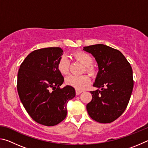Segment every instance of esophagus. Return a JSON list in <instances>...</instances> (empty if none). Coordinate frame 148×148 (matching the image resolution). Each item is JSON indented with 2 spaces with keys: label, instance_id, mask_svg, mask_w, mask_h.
I'll list each match as a JSON object with an SVG mask.
<instances>
[{
  "label": "esophagus",
  "instance_id": "1",
  "mask_svg": "<svg viewBox=\"0 0 148 148\" xmlns=\"http://www.w3.org/2000/svg\"><path fill=\"white\" fill-rule=\"evenodd\" d=\"M82 92V91H79V90H76V94L77 95H79L80 93H81Z\"/></svg>",
  "mask_w": 148,
  "mask_h": 148
}]
</instances>
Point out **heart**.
Segmentation results:
<instances>
[{"mask_svg": "<svg viewBox=\"0 0 148 148\" xmlns=\"http://www.w3.org/2000/svg\"><path fill=\"white\" fill-rule=\"evenodd\" d=\"M72 57L74 60L78 61L84 66L82 72H86L90 76L94 77L97 76V69L92 65L93 59L86 52L79 51L72 54ZM57 67L59 72L62 75L68 74L69 72V61L65 56H62L58 60ZM65 83L67 86H71L76 90L81 91L85 87L90 83V78L87 75H82V76H69L65 79Z\"/></svg>", "mask_w": 148, "mask_h": 148, "instance_id": "obj_1", "label": "heart"}]
</instances>
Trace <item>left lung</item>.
Here are the masks:
<instances>
[{
    "label": "left lung",
    "mask_w": 148,
    "mask_h": 148,
    "mask_svg": "<svg viewBox=\"0 0 148 148\" xmlns=\"http://www.w3.org/2000/svg\"><path fill=\"white\" fill-rule=\"evenodd\" d=\"M98 63L99 73L93 86L101 90L90 91L91 101L87 110L91 118L101 123H109L123 113L133 89L132 71L129 62L119 50L104 44L86 46Z\"/></svg>",
    "instance_id": "8db88e82"
}]
</instances>
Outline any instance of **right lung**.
<instances>
[{"label": "right lung", "mask_w": 148, "mask_h": 148, "mask_svg": "<svg viewBox=\"0 0 148 148\" xmlns=\"http://www.w3.org/2000/svg\"><path fill=\"white\" fill-rule=\"evenodd\" d=\"M61 47L34 50L20 65L17 91L31 118L45 126H54L65 119L66 106L76 95L74 87L61 88L64 77L57 67Z\"/></svg>", "instance_id": "obj_1"}]
</instances>
